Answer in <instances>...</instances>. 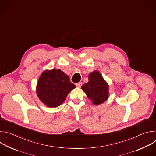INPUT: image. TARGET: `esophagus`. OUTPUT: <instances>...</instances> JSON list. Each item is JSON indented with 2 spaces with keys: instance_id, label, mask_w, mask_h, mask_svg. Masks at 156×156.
Listing matches in <instances>:
<instances>
[{
  "instance_id": "1",
  "label": "esophagus",
  "mask_w": 156,
  "mask_h": 156,
  "mask_svg": "<svg viewBox=\"0 0 156 156\" xmlns=\"http://www.w3.org/2000/svg\"><path fill=\"white\" fill-rule=\"evenodd\" d=\"M82 84H83L82 82H79V83H76V84H75L76 86V87H80L82 86Z\"/></svg>"
}]
</instances>
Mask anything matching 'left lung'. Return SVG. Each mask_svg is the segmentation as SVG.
<instances>
[{
	"label": "left lung",
	"instance_id": "8db88e82",
	"mask_svg": "<svg viewBox=\"0 0 156 156\" xmlns=\"http://www.w3.org/2000/svg\"><path fill=\"white\" fill-rule=\"evenodd\" d=\"M89 81L81 86L87 98L94 105H99L108 98V86L101 74L94 71L89 75Z\"/></svg>",
	"mask_w": 156,
	"mask_h": 156
}]
</instances>
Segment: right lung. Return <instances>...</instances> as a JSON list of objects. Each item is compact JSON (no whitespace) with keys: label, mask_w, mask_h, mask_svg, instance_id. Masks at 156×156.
<instances>
[{"label":"right lung","mask_w":156,"mask_h":156,"mask_svg":"<svg viewBox=\"0 0 156 156\" xmlns=\"http://www.w3.org/2000/svg\"><path fill=\"white\" fill-rule=\"evenodd\" d=\"M75 87L70 78L60 70L43 72L39 78L36 93L39 99L49 107H57L65 100L68 94Z\"/></svg>","instance_id":"obj_1"}]
</instances>
